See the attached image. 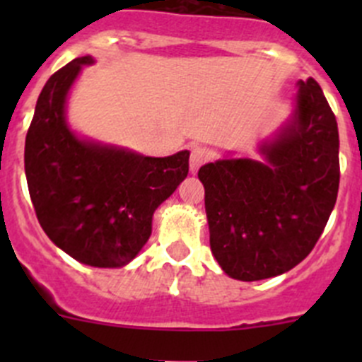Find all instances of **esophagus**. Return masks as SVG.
<instances>
[{"label": "esophagus", "instance_id": "esophagus-1", "mask_svg": "<svg viewBox=\"0 0 362 362\" xmlns=\"http://www.w3.org/2000/svg\"><path fill=\"white\" fill-rule=\"evenodd\" d=\"M206 159H208V151L204 147H194L191 151V171L192 173H196V171L199 170V166H202V164H204L206 163Z\"/></svg>", "mask_w": 362, "mask_h": 362}]
</instances>
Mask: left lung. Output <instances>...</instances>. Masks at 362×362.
<instances>
[{
    "label": "left lung",
    "instance_id": "1",
    "mask_svg": "<svg viewBox=\"0 0 362 362\" xmlns=\"http://www.w3.org/2000/svg\"><path fill=\"white\" fill-rule=\"evenodd\" d=\"M338 124L313 78L299 82L294 122L266 163L222 159L199 168L210 247L221 268L243 282L293 269L315 247L339 185Z\"/></svg>",
    "mask_w": 362,
    "mask_h": 362
}]
</instances>
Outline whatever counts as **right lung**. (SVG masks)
I'll return each mask as SVG.
<instances>
[{
    "label": "right lung",
    "instance_id": "right-lung-1",
    "mask_svg": "<svg viewBox=\"0 0 362 362\" xmlns=\"http://www.w3.org/2000/svg\"><path fill=\"white\" fill-rule=\"evenodd\" d=\"M57 69L40 93L25 134L29 196L43 231L83 264H127L152 233V215L189 173V152L144 158L78 140L64 120V101L82 64Z\"/></svg>",
    "mask_w": 362,
    "mask_h": 362
}]
</instances>
